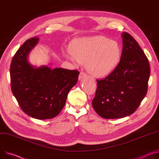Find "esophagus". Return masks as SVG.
Returning <instances> with one entry per match:
<instances>
[{
	"label": "esophagus",
	"instance_id": "34e87169",
	"mask_svg": "<svg viewBox=\"0 0 159 159\" xmlns=\"http://www.w3.org/2000/svg\"><path fill=\"white\" fill-rule=\"evenodd\" d=\"M87 77V74L84 72H80L79 75V80H83V79L86 78Z\"/></svg>",
	"mask_w": 159,
	"mask_h": 159
}]
</instances>
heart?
<instances>
[{"instance_id": "b5f03b06", "label": "heart", "mask_w": 159, "mask_h": 159, "mask_svg": "<svg viewBox=\"0 0 159 159\" xmlns=\"http://www.w3.org/2000/svg\"><path fill=\"white\" fill-rule=\"evenodd\" d=\"M70 51L66 57L74 62L86 63L88 71L97 78L112 72L121 57L117 42L100 36L76 39L70 43Z\"/></svg>"}]
</instances>
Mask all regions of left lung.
Here are the masks:
<instances>
[{
	"label": "left lung",
	"mask_w": 159,
	"mask_h": 159,
	"mask_svg": "<svg viewBox=\"0 0 159 159\" xmlns=\"http://www.w3.org/2000/svg\"><path fill=\"white\" fill-rule=\"evenodd\" d=\"M120 62L104 79L97 80L92 106L105 119L132 114L145 98L150 75L148 60L131 34L123 32Z\"/></svg>",
	"instance_id": "obj_1"
}]
</instances>
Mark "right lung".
Segmentation results:
<instances>
[{"mask_svg": "<svg viewBox=\"0 0 159 159\" xmlns=\"http://www.w3.org/2000/svg\"><path fill=\"white\" fill-rule=\"evenodd\" d=\"M39 40L35 37L27 40L16 52L10 67L11 86L24 112L37 119H48L57 116L64 107L80 72L30 64L28 55Z\"/></svg>", "mask_w": 159, "mask_h": 159, "instance_id": "right-lung-1", "label": "right lung"}]
</instances>
